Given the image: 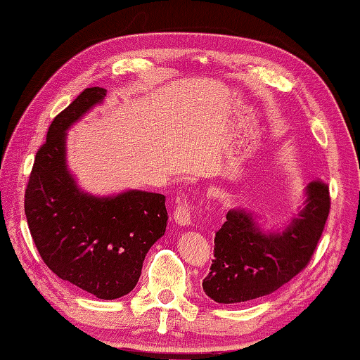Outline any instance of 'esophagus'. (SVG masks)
I'll list each match as a JSON object with an SVG mask.
<instances>
[{"label": "esophagus", "mask_w": 360, "mask_h": 360, "mask_svg": "<svg viewBox=\"0 0 360 360\" xmlns=\"http://www.w3.org/2000/svg\"><path fill=\"white\" fill-rule=\"evenodd\" d=\"M174 221L176 224L181 226V227H186L189 226L192 222V210H191V205L187 200H181L178 203V207L174 210Z\"/></svg>", "instance_id": "esophagus-1"}]
</instances>
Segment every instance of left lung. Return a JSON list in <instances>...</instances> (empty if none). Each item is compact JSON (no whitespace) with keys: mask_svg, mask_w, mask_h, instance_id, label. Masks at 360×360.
Returning <instances> with one entry per match:
<instances>
[{"mask_svg":"<svg viewBox=\"0 0 360 360\" xmlns=\"http://www.w3.org/2000/svg\"><path fill=\"white\" fill-rule=\"evenodd\" d=\"M330 211L328 186L309 182L298 214L282 231H264L245 208L227 211L214 237V259L203 292L221 304L271 295L304 269L323 232Z\"/></svg>","mask_w":360,"mask_h":360,"instance_id":"8db88e82","label":"left lung"}]
</instances>
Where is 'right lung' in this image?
<instances>
[{
  "label": "right lung",
  "mask_w": 360,
  "mask_h": 360,
  "mask_svg": "<svg viewBox=\"0 0 360 360\" xmlns=\"http://www.w3.org/2000/svg\"><path fill=\"white\" fill-rule=\"evenodd\" d=\"M107 94L86 88L57 115L37 152L25 191V216L46 266L96 298L115 300L136 287L150 247L167 231L165 195L84 192L67 165V129Z\"/></svg>",
  "instance_id": "right-lung-1"
}]
</instances>
